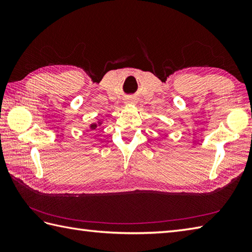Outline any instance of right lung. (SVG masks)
Segmentation results:
<instances>
[{"mask_svg":"<svg viewBox=\"0 0 252 252\" xmlns=\"http://www.w3.org/2000/svg\"><path fill=\"white\" fill-rule=\"evenodd\" d=\"M96 127H97V125H96V123H93V125H91V129H92V130L96 129Z\"/></svg>","mask_w":252,"mask_h":252,"instance_id":"right-lung-1","label":"right lung"}]
</instances>
